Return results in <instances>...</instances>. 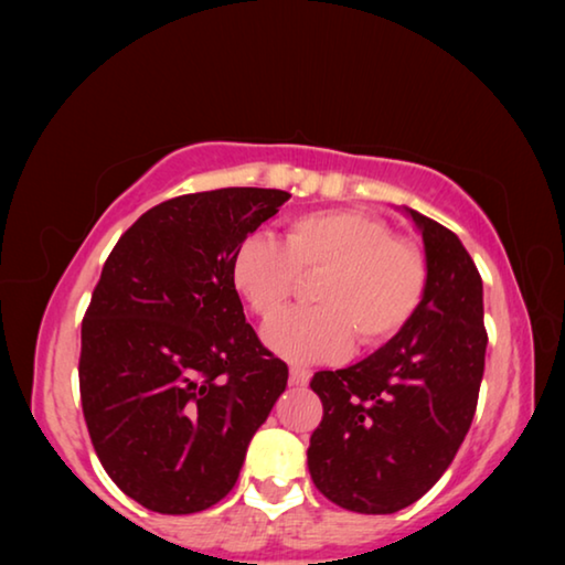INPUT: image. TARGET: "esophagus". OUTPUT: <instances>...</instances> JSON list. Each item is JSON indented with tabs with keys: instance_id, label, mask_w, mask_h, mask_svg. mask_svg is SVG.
Instances as JSON below:
<instances>
[{
	"instance_id": "1",
	"label": "esophagus",
	"mask_w": 565,
	"mask_h": 565,
	"mask_svg": "<svg viewBox=\"0 0 565 565\" xmlns=\"http://www.w3.org/2000/svg\"><path fill=\"white\" fill-rule=\"evenodd\" d=\"M309 379H311V371H306L301 366H291L289 369V381H291L294 386H306V384H309Z\"/></svg>"
}]
</instances>
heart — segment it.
Listing matches in <instances>:
<instances>
[{"label":"heart","instance_id":"obj_1","mask_svg":"<svg viewBox=\"0 0 565 565\" xmlns=\"http://www.w3.org/2000/svg\"><path fill=\"white\" fill-rule=\"evenodd\" d=\"M303 279L313 306L286 311L264 331L274 353L323 363L347 356L359 337L379 347L404 331L426 294V259L391 226L361 209L291 218L281 244L252 234L232 256V284L262 321H271Z\"/></svg>","mask_w":565,"mask_h":565}]
</instances>
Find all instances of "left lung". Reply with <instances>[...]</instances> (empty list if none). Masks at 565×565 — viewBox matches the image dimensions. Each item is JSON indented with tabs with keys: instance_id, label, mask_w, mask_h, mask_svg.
Returning a JSON list of instances; mask_svg holds the SVG:
<instances>
[{
	"instance_id": "1",
	"label": "left lung",
	"mask_w": 565,
	"mask_h": 565,
	"mask_svg": "<svg viewBox=\"0 0 565 565\" xmlns=\"http://www.w3.org/2000/svg\"><path fill=\"white\" fill-rule=\"evenodd\" d=\"M424 238L426 294L404 331L349 369L311 379L323 418L309 473L341 509L396 513L451 466L483 379V284L451 228L406 209Z\"/></svg>"
}]
</instances>
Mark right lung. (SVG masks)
Wrapping results in <instances>:
<instances>
[{"instance_id":"right-lung-1","label":"right lung","mask_w":565,"mask_h":565,"mask_svg":"<svg viewBox=\"0 0 565 565\" xmlns=\"http://www.w3.org/2000/svg\"><path fill=\"white\" fill-rule=\"evenodd\" d=\"M289 196L228 186L169 199L104 264L82 321L84 420L104 471L149 511L222 501L284 394L289 369L246 323L232 256Z\"/></svg>"}]
</instances>
